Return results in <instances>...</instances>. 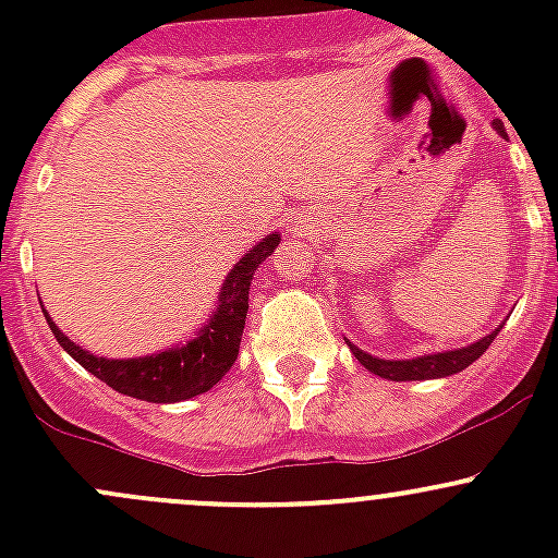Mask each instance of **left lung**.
I'll return each instance as SVG.
<instances>
[{
  "label": "left lung",
  "mask_w": 558,
  "mask_h": 558,
  "mask_svg": "<svg viewBox=\"0 0 558 558\" xmlns=\"http://www.w3.org/2000/svg\"><path fill=\"white\" fill-rule=\"evenodd\" d=\"M494 129H497L502 137H508V134H505V126L499 121H494ZM497 335H499V329H494L492 335L481 337V340L472 342V345H466V348L429 353V356H418V359H399V362H393V359H378V356H373V353L359 351L353 342H348V340L345 342L351 345L353 356H356L359 362H362L373 375H380V378H386V380H429V378H448V375H456V373H461V369L470 367L472 362H477V359L486 353V348L492 345V340Z\"/></svg>",
  "instance_id": "1"
}]
</instances>
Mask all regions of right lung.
I'll return each instance as SVG.
<instances>
[{
  "label": "right lung",
  "mask_w": 558,
  "mask_h": 558,
  "mask_svg": "<svg viewBox=\"0 0 558 558\" xmlns=\"http://www.w3.org/2000/svg\"><path fill=\"white\" fill-rule=\"evenodd\" d=\"M278 243L280 234L275 232L267 234L256 247H251L234 264L227 280H223L216 313L202 326L199 335L185 342V345L170 348V351H159L140 359L94 356L86 348L75 345L50 320V315L45 311L43 313L59 345L83 369L97 375L102 384L116 388L118 393L145 399V402H183V399L196 397V393L210 391L229 373L234 359H238L247 315V289H251L253 272H256V267L264 258L272 256Z\"/></svg>",
  "instance_id": "1"
}]
</instances>
